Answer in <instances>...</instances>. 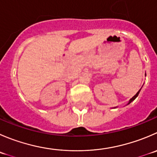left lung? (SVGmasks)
I'll return each instance as SVG.
<instances>
[{
    "mask_svg": "<svg viewBox=\"0 0 157 157\" xmlns=\"http://www.w3.org/2000/svg\"><path fill=\"white\" fill-rule=\"evenodd\" d=\"M140 91V90H139V91H138V92H137V93H136V95H135V96H133V97H132V98H131V99H130V102H129V103H131V102H132V101H133V100H135V99H136V97H137V96H138V94H139ZM129 103H128V104H129Z\"/></svg>",
    "mask_w": 157,
    "mask_h": 157,
    "instance_id": "1",
    "label": "left lung"
}]
</instances>
